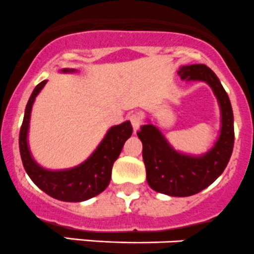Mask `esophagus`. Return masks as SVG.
<instances>
[{"instance_id": "obj_1", "label": "esophagus", "mask_w": 254, "mask_h": 254, "mask_svg": "<svg viewBox=\"0 0 254 254\" xmlns=\"http://www.w3.org/2000/svg\"><path fill=\"white\" fill-rule=\"evenodd\" d=\"M130 123H131L132 129H134V132H136L137 130H139L140 125H141V123H142L141 117H140L139 114H131V115H130Z\"/></svg>"}]
</instances>
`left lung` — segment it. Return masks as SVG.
<instances>
[{
  "label": "left lung",
  "instance_id": "8db88e82",
  "mask_svg": "<svg viewBox=\"0 0 254 254\" xmlns=\"http://www.w3.org/2000/svg\"><path fill=\"white\" fill-rule=\"evenodd\" d=\"M177 74L186 82L208 84L217 99L221 127L212 147L200 155L179 151L151 123L142 125L137 136L142 142V159L149 186L156 192L186 197L198 193L221 176L232 155L235 127L230 98L210 68L205 64L182 65Z\"/></svg>",
  "mask_w": 254,
  "mask_h": 254
}]
</instances>
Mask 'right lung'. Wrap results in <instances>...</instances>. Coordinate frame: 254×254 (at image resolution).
Listing matches in <instances>:
<instances>
[{
  "instance_id": "1",
  "label": "right lung",
  "mask_w": 254,
  "mask_h": 254,
  "mask_svg": "<svg viewBox=\"0 0 254 254\" xmlns=\"http://www.w3.org/2000/svg\"><path fill=\"white\" fill-rule=\"evenodd\" d=\"M61 72L75 73L77 69L63 68ZM46 83L47 80H43L34 88L24 110L23 123L19 131V152L23 167L32 181L43 192L56 200L64 202L89 200L102 193L109 185L113 165L119 157L125 141L131 136L132 127L129 120H127L110 127L92 155L77 166L63 170L44 169L32 156L28 145V131L32 107Z\"/></svg>"
}]
</instances>
